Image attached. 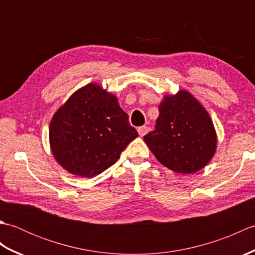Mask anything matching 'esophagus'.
<instances>
[{
	"instance_id": "34e87169",
	"label": "esophagus",
	"mask_w": 255,
	"mask_h": 255,
	"mask_svg": "<svg viewBox=\"0 0 255 255\" xmlns=\"http://www.w3.org/2000/svg\"><path fill=\"white\" fill-rule=\"evenodd\" d=\"M148 131H149L148 126H141V127L138 128V133H139L140 137H143L144 134L148 133Z\"/></svg>"
}]
</instances>
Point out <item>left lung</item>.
<instances>
[{
	"label": "left lung",
	"instance_id": "1",
	"mask_svg": "<svg viewBox=\"0 0 255 255\" xmlns=\"http://www.w3.org/2000/svg\"><path fill=\"white\" fill-rule=\"evenodd\" d=\"M155 129L143 137L160 163L173 172L192 174L209 163L217 134L205 107L185 90L164 95Z\"/></svg>",
	"mask_w": 255,
	"mask_h": 255
}]
</instances>
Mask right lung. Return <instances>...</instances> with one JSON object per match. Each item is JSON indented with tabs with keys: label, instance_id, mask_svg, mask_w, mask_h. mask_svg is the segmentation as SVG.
Masks as SVG:
<instances>
[{
	"label": "right lung",
	"instance_id": "1",
	"mask_svg": "<svg viewBox=\"0 0 255 255\" xmlns=\"http://www.w3.org/2000/svg\"><path fill=\"white\" fill-rule=\"evenodd\" d=\"M137 137L117 96L99 83L75 91L52 116L49 127L55 159L80 177H93L107 170Z\"/></svg>",
	"mask_w": 255,
	"mask_h": 255
}]
</instances>
